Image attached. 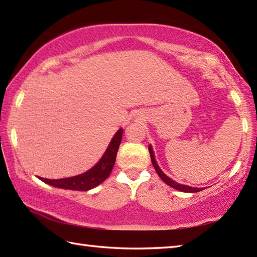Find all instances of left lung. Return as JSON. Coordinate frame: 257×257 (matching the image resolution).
Masks as SVG:
<instances>
[{"mask_svg":"<svg viewBox=\"0 0 257 257\" xmlns=\"http://www.w3.org/2000/svg\"><path fill=\"white\" fill-rule=\"evenodd\" d=\"M149 151H150V155H151V160H152V163H153V167L155 169V171L158 172V175L160 176L161 179H162L165 184L169 185L170 187H172V188L175 189H178L180 191H185V193H197V191H201L203 189L201 188H194V187H190V186H185V185H180L178 184V182L173 181L172 179H170L168 176H165L163 171L161 170L160 167L158 165V163H156L155 161V158H154V153H153V150H152V146L149 147Z\"/></svg>","mask_w":257,"mask_h":257,"instance_id":"left-lung-1","label":"left lung"}]
</instances>
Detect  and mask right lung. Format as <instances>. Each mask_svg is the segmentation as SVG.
Returning a JSON list of instances; mask_svg holds the SVG:
<instances>
[{
    "instance_id": "1",
    "label": "right lung",
    "mask_w": 257,
    "mask_h": 257,
    "mask_svg": "<svg viewBox=\"0 0 257 257\" xmlns=\"http://www.w3.org/2000/svg\"><path fill=\"white\" fill-rule=\"evenodd\" d=\"M122 129H119L114 137L108 145L105 153L102 156V159L98 161V163L93 167L90 170H88L82 175L71 177V178H64V179H45V178H41L42 181L46 182L51 186L58 187V188L63 189H71V190H80L86 191L94 188V187L98 186L99 184L106 179L110 176V173L113 169V165L115 163L116 153H118L121 138H122Z\"/></svg>"
}]
</instances>
